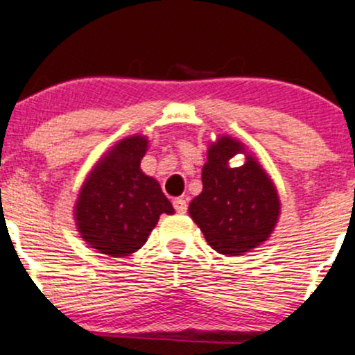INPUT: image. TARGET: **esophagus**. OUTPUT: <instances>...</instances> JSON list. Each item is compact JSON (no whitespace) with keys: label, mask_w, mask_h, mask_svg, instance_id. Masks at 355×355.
I'll list each match as a JSON object with an SVG mask.
<instances>
[{"label":"esophagus","mask_w":355,"mask_h":355,"mask_svg":"<svg viewBox=\"0 0 355 355\" xmlns=\"http://www.w3.org/2000/svg\"><path fill=\"white\" fill-rule=\"evenodd\" d=\"M173 207L178 214H185L187 211V200L185 198H175L173 200Z\"/></svg>","instance_id":"obj_1"}]
</instances>
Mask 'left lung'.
Here are the masks:
<instances>
[{"label":"left lung","mask_w":355,"mask_h":355,"mask_svg":"<svg viewBox=\"0 0 355 355\" xmlns=\"http://www.w3.org/2000/svg\"><path fill=\"white\" fill-rule=\"evenodd\" d=\"M242 153L240 167L228 164ZM202 193L189 205L191 220L222 255H243L267 242L280 217V198L260 162L237 138L220 135L207 150Z\"/></svg>","instance_id":"8db88e82"}]
</instances>
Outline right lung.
Returning <instances> with one entry per match:
<instances>
[{"label": "right lung", "instance_id": "right-lung-1", "mask_svg": "<svg viewBox=\"0 0 355 355\" xmlns=\"http://www.w3.org/2000/svg\"><path fill=\"white\" fill-rule=\"evenodd\" d=\"M148 138L120 140L89 170L73 207L76 229L89 247L126 257L145 245L162 214H175L160 183L141 172Z\"/></svg>", "mask_w": 355, "mask_h": 355}]
</instances>
